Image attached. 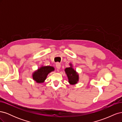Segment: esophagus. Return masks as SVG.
<instances>
[{
	"instance_id": "obj_1",
	"label": "esophagus",
	"mask_w": 122,
	"mask_h": 122,
	"mask_svg": "<svg viewBox=\"0 0 122 122\" xmlns=\"http://www.w3.org/2000/svg\"><path fill=\"white\" fill-rule=\"evenodd\" d=\"M56 67L57 69H60L61 67V64L60 63V62H57L56 64Z\"/></svg>"
}]
</instances>
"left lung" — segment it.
<instances>
[{
	"label": "left lung",
	"instance_id": "8db88e82",
	"mask_svg": "<svg viewBox=\"0 0 122 122\" xmlns=\"http://www.w3.org/2000/svg\"><path fill=\"white\" fill-rule=\"evenodd\" d=\"M65 71L67 75L69 83L72 85L76 84L79 80V75L72 68V64H70V67L66 68Z\"/></svg>",
	"mask_w": 122,
	"mask_h": 122
}]
</instances>
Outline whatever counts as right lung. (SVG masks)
Here are the masks:
<instances>
[{
	"instance_id": "right-lung-1",
	"label": "right lung",
	"mask_w": 122,
	"mask_h": 122,
	"mask_svg": "<svg viewBox=\"0 0 122 122\" xmlns=\"http://www.w3.org/2000/svg\"><path fill=\"white\" fill-rule=\"evenodd\" d=\"M54 70V68L51 66H42L33 73L32 78L36 82L43 83L46 79L48 74Z\"/></svg>"
}]
</instances>
